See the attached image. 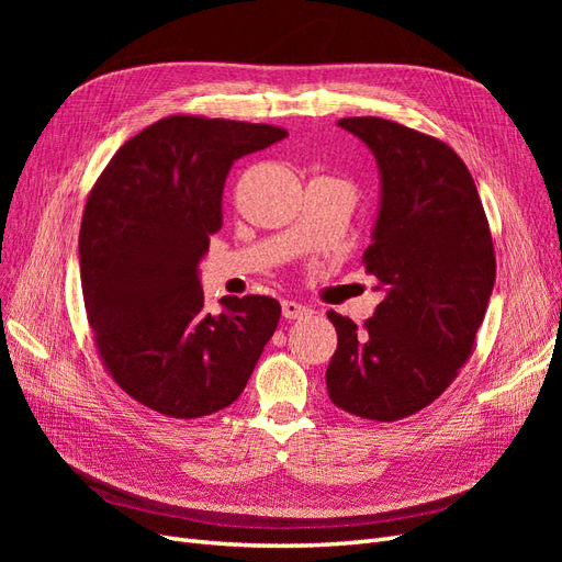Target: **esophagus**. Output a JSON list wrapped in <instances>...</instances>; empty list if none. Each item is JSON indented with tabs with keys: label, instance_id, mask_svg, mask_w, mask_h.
Instances as JSON below:
<instances>
[{
	"label": "esophagus",
	"instance_id": "34e87169",
	"mask_svg": "<svg viewBox=\"0 0 562 562\" xmlns=\"http://www.w3.org/2000/svg\"><path fill=\"white\" fill-rule=\"evenodd\" d=\"M281 312H283L285 318H302V316H307L312 310L307 307V304H300L295 300H283Z\"/></svg>",
	"mask_w": 562,
	"mask_h": 562
}]
</instances>
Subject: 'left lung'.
Wrapping results in <instances>:
<instances>
[{
    "label": "left lung",
    "instance_id": "obj_1",
    "mask_svg": "<svg viewBox=\"0 0 562 562\" xmlns=\"http://www.w3.org/2000/svg\"><path fill=\"white\" fill-rule=\"evenodd\" d=\"M378 161L380 206L366 271L384 297L359 328L328 312L326 370L342 411L396 422L434 403L467 363L495 285V248L464 161L431 135L380 116L339 119Z\"/></svg>",
    "mask_w": 562,
    "mask_h": 562
}]
</instances>
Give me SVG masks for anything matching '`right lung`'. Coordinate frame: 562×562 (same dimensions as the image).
Listing matches in <instances>:
<instances>
[{
  "instance_id": "right-lung-1",
  "label": "right lung",
  "mask_w": 562,
  "mask_h": 562,
  "mask_svg": "<svg viewBox=\"0 0 562 562\" xmlns=\"http://www.w3.org/2000/svg\"><path fill=\"white\" fill-rule=\"evenodd\" d=\"M267 124L166 116L119 147L93 184L79 232L83 304L95 345L128 396L176 419L232 405L281 304L267 295L203 307L199 262L223 227L236 159L285 138Z\"/></svg>"
}]
</instances>
